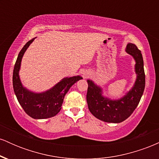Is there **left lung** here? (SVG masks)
<instances>
[{
	"instance_id": "obj_1",
	"label": "left lung",
	"mask_w": 159,
	"mask_h": 159,
	"mask_svg": "<svg viewBox=\"0 0 159 159\" xmlns=\"http://www.w3.org/2000/svg\"><path fill=\"white\" fill-rule=\"evenodd\" d=\"M125 52L135 61L137 78L134 86L120 99L112 100L102 96V89L87 80V102L88 108L95 117L106 123H119L131 116L139 104L145 88V73L141 52L134 44L129 43Z\"/></svg>"
}]
</instances>
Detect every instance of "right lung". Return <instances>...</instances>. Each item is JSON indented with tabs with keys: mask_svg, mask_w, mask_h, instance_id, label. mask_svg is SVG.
<instances>
[{
	"mask_svg": "<svg viewBox=\"0 0 159 159\" xmlns=\"http://www.w3.org/2000/svg\"><path fill=\"white\" fill-rule=\"evenodd\" d=\"M35 39V38H34ZM34 39L28 41L20 51L12 75V85L18 101L27 115L34 119H46L54 116L61 111L65 95L81 76L65 78L50 90L36 93L23 87L19 78V69L22 57Z\"/></svg>",
	"mask_w": 159,
	"mask_h": 159,
	"instance_id": "add662e5",
	"label": "right lung"
}]
</instances>
